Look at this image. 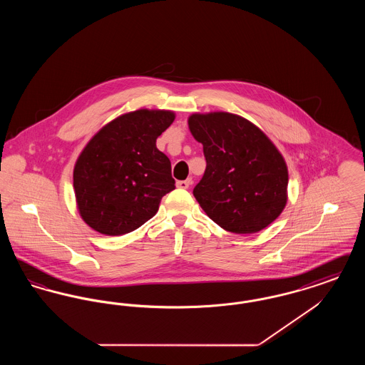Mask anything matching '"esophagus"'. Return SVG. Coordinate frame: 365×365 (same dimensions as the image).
Listing matches in <instances>:
<instances>
[{"instance_id":"34e87169","label":"esophagus","mask_w":365,"mask_h":365,"mask_svg":"<svg viewBox=\"0 0 365 365\" xmlns=\"http://www.w3.org/2000/svg\"><path fill=\"white\" fill-rule=\"evenodd\" d=\"M191 183H192V180H191V179H186V180H179V182H176V187H179V189H189V187H190Z\"/></svg>"}]
</instances>
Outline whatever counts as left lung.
Returning <instances> with one entry per match:
<instances>
[{"label":"left lung","mask_w":365,"mask_h":365,"mask_svg":"<svg viewBox=\"0 0 365 365\" xmlns=\"http://www.w3.org/2000/svg\"><path fill=\"white\" fill-rule=\"evenodd\" d=\"M191 135L202 143L205 174L192 194L209 217L235 234L269 226L287 204L289 173L260 128L228 112L192 113Z\"/></svg>","instance_id":"left-lung-1"}]
</instances>
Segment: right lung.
Listing matches in <instances>:
<instances>
[{"instance_id":"add662e5","label":"right lung","mask_w":365,"mask_h":365,"mask_svg":"<svg viewBox=\"0 0 365 365\" xmlns=\"http://www.w3.org/2000/svg\"><path fill=\"white\" fill-rule=\"evenodd\" d=\"M174 120L173 110L143 108L106 123L87 142L73 167L76 207L87 226L116 237L156 215L175 189L171 161L156 139Z\"/></svg>"}]
</instances>
